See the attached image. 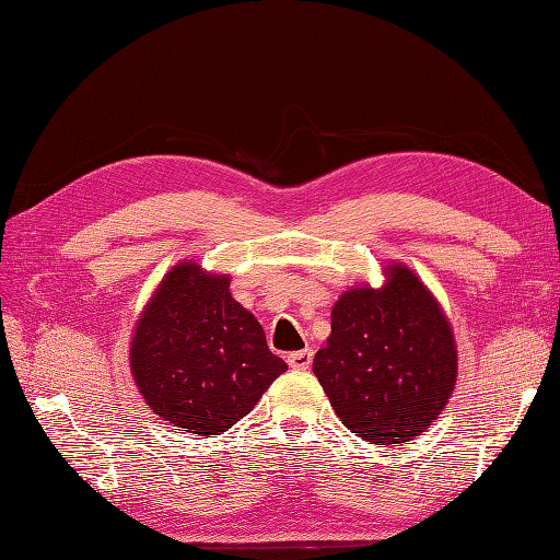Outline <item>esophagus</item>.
Instances as JSON below:
<instances>
[{"label": "esophagus", "mask_w": 560, "mask_h": 560, "mask_svg": "<svg viewBox=\"0 0 560 560\" xmlns=\"http://www.w3.org/2000/svg\"><path fill=\"white\" fill-rule=\"evenodd\" d=\"M287 365L294 370H308L313 365V351L304 349V351H294L287 355Z\"/></svg>", "instance_id": "34e87169"}]
</instances>
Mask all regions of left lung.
<instances>
[{
	"label": "left lung",
	"instance_id": "8db88e82",
	"mask_svg": "<svg viewBox=\"0 0 560 560\" xmlns=\"http://www.w3.org/2000/svg\"><path fill=\"white\" fill-rule=\"evenodd\" d=\"M388 273L382 290L341 294L327 346L313 360L346 429L382 445L424 431L457 380L455 339L435 299L405 266Z\"/></svg>",
	"mask_w": 560,
	"mask_h": 560
}]
</instances>
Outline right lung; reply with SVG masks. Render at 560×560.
Returning a JSON list of instances; mask_svg holds the SVG:
<instances>
[{
	"label": "right lung",
	"mask_w": 560,
	"mask_h": 560,
	"mask_svg": "<svg viewBox=\"0 0 560 560\" xmlns=\"http://www.w3.org/2000/svg\"><path fill=\"white\" fill-rule=\"evenodd\" d=\"M229 287V278L178 264L131 339V372L145 402L188 433L229 431L287 370Z\"/></svg>",
	"instance_id": "add662e5"
}]
</instances>
